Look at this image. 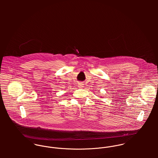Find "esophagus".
I'll return each instance as SVG.
<instances>
[{"label":"esophagus","instance_id":"obj_1","mask_svg":"<svg viewBox=\"0 0 158 158\" xmlns=\"http://www.w3.org/2000/svg\"><path fill=\"white\" fill-rule=\"evenodd\" d=\"M78 87H79L80 88H82L84 87V85H83L82 83H80L78 84Z\"/></svg>","mask_w":158,"mask_h":158}]
</instances>
